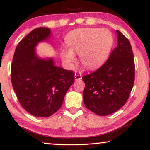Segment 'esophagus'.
<instances>
[{
    "label": "esophagus",
    "instance_id": "34e87169",
    "mask_svg": "<svg viewBox=\"0 0 150 150\" xmlns=\"http://www.w3.org/2000/svg\"><path fill=\"white\" fill-rule=\"evenodd\" d=\"M74 79L75 81H78V80H81L82 79V74L80 72H75L74 74Z\"/></svg>",
    "mask_w": 150,
    "mask_h": 150
}]
</instances>
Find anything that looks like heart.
Instances as JSON below:
<instances>
[{"label": "heart", "instance_id": "obj_1", "mask_svg": "<svg viewBox=\"0 0 150 150\" xmlns=\"http://www.w3.org/2000/svg\"><path fill=\"white\" fill-rule=\"evenodd\" d=\"M113 42V37L109 30L98 28H79L67 35L68 49L62 51L61 57L65 63L71 65L76 60L74 54L81 55L84 66L95 68L107 58Z\"/></svg>", "mask_w": 150, "mask_h": 150}]
</instances>
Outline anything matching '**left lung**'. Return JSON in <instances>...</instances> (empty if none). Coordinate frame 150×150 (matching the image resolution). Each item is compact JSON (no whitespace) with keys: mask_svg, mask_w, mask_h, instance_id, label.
<instances>
[{"mask_svg":"<svg viewBox=\"0 0 150 150\" xmlns=\"http://www.w3.org/2000/svg\"><path fill=\"white\" fill-rule=\"evenodd\" d=\"M117 46L97 70L83 77L86 107L98 115L116 112L126 104L133 87L135 67L129 40L119 30Z\"/></svg>","mask_w":150,"mask_h":150,"instance_id":"8db88e82","label":"left lung"}]
</instances>
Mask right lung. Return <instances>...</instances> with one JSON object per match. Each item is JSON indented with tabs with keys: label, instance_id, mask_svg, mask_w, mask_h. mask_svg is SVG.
I'll return each instance as SVG.
<instances>
[{
	"label": "right lung",
	"instance_id": "obj_1",
	"mask_svg": "<svg viewBox=\"0 0 150 150\" xmlns=\"http://www.w3.org/2000/svg\"><path fill=\"white\" fill-rule=\"evenodd\" d=\"M50 35L48 28L33 30L18 44L11 64V83L18 100L26 111L38 117L57 112L74 82L72 71L56 66L52 58L37 55V45Z\"/></svg>",
	"mask_w": 150,
	"mask_h": 150
}]
</instances>
